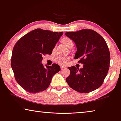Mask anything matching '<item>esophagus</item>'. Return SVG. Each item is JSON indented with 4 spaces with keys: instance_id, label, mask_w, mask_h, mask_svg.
I'll return each mask as SVG.
<instances>
[{
    "instance_id": "34e87169",
    "label": "esophagus",
    "mask_w": 121,
    "mask_h": 121,
    "mask_svg": "<svg viewBox=\"0 0 121 121\" xmlns=\"http://www.w3.org/2000/svg\"><path fill=\"white\" fill-rule=\"evenodd\" d=\"M66 69V67L63 66H61V70H64Z\"/></svg>"
}]
</instances>
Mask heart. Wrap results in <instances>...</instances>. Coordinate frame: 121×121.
Here are the masks:
<instances>
[{"mask_svg":"<svg viewBox=\"0 0 121 121\" xmlns=\"http://www.w3.org/2000/svg\"><path fill=\"white\" fill-rule=\"evenodd\" d=\"M61 42L64 43L68 48H71L73 47L74 43L71 39L67 37H65L61 39ZM69 60V57L63 55H57L54 59L56 63L59 65H64Z\"/></svg>","mask_w":121,"mask_h":121,"instance_id":"1","label":"heart"}]
</instances>
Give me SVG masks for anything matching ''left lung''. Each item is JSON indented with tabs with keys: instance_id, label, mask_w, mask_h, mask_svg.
I'll use <instances>...</instances> for the list:
<instances>
[{
	"instance_id": "1",
	"label": "left lung",
	"mask_w": 121,
	"mask_h": 121,
	"mask_svg": "<svg viewBox=\"0 0 121 121\" xmlns=\"http://www.w3.org/2000/svg\"><path fill=\"white\" fill-rule=\"evenodd\" d=\"M75 43L77 50L74 59L84 64L79 69L75 66L68 67L70 75L66 82L72 89L87 93L102 85L109 69L110 54L103 37L91 29L66 32Z\"/></svg>"
}]
</instances>
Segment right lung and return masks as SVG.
Instances as JSON below:
<instances>
[{
  "mask_svg": "<svg viewBox=\"0 0 121 121\" xmlns=\"http://www.w3.org/2000/svg\"><path fill=\"white\" fill-rule=\"evenodd\" d=\"M62 32L36 29L21 37L12 50L11 67L14 78L23 89L38 93L49 87L52 77L60 71L59 65L46 67L41 64L43 56L52 54Z\"/></svg>",
  "mask_w": 121,
  "mask_h": 121,
  "instance_id": "obj_1",
  "label": "right lung"
}]
</instances>
